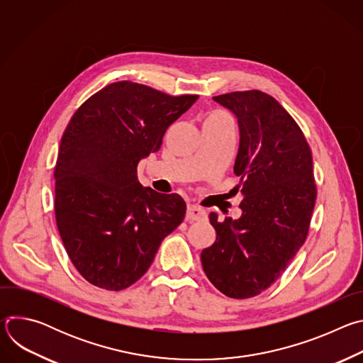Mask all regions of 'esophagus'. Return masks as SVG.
<instances>
[{"label":"esophagus","mask_w":363,"mask_h":363,"mask_svg":"<svg viewBox=\"0 0 363 363\" xmlns=\"http://www.w3.org/2000/svg\"><path fill=\"white\" fill-rule=\"evenodd\" d=\"M206 217V213L203 208H201V206L195 205V203H191L188 205L186 208V221H201Z\"/></svg>","instance_id":"esophagus-1"}]
</instances>
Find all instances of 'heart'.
I'll use <instances>...</instances> for the list:
<instances>
[{"mask_svg":"<svg viewBox=\"0 0 363 363\" xmlns=\"http://www.w3.org/2000/svg\"><path fill=\"white\" fill-rule=\"evenodd\" d=\"M214 113H224V112H214Z\"/></svg>","mask_w":363,"mask_h":363,"instance_id":"b5f03b06","label":"heart"}]
</instances>
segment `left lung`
<instances>
[{"instance_id":"8db88e82","label":"left lung","mask_w":363,"mask_h":363,"mask_svg":"<svg viewBox=\"0 0 363 363\" xmlns=\"http://www.w3.org/2000/svg\"><path fill=\"white\" fill-rule=\"evenodd\" d=\"M238 121V220L216 213V242L201 252L208 280L231 298H250L269 289L304 244L316 202L312 150L289 112L260 90L213 97Z\"/></svg>"}]
</instances>
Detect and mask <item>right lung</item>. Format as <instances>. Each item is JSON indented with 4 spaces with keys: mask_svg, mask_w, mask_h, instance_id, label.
I'll list each match as a JSON object with an SVG mask.
<instances>
[{
    "mask_svg": "<svg viewBox=\"0 0 363 363\" xmlns=\"http://www.w3.org/2000/svg\"><path fill=\"white\" fill-rule=\"evenodd\" d=\"M196 99L123 80L90 96L72 116L55 168V213L70 262L90 284L112 291L132 286L184 221L181 195L143 188L136 168Z\"/></svg>",
    "mask_w": 363,
    "mask_h": 363,
    "instance_id": "add662e5",
    "label": "right lung"
}]
</instances>
